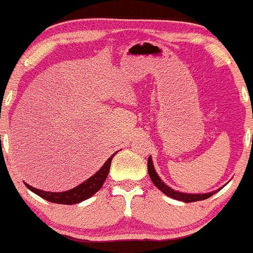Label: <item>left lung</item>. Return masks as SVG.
Here are the masks:
<instances>
[{
  "instance_id": "obj_1",
  "label": "left lung",
  "mask_w": 253,
  "mask_h": 253,
  "mask_svg": "<svg viewBox=\"0 0 253 253\" xmlns=\"http://www.w3.org/2000/svg\"><path fill=\"white\" fill-rule=\"evenodd\" d=\"M147 167H148V174H150L151 180H152L153 185L156 187L161 190L165 195L169 196L171 198H174V200H178V201L182 202H196V201H201V200H206V198L211 197L214 192H210V193H204V195H191V193H183V192H178V191L172 190L171 187H169L167 185H165L164 182L161 181V178L159 177V174L156 173L155 169H153V164L151 157H148L147 161Z\"/></svg>"
}]
</instances>
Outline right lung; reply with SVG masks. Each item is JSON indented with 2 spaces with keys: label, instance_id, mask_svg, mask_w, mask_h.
<instances>
[{
  "label": "right lung",
  "instance_id": "right-lung-1",
  "mask_svg": "<svg viewBox=\"0 0 253 253\" xmlns=\"http://www.w3.org/2000/svg\"><path fill=\"white\" fill-rule=\"evenodd\" d=\"M116 155V153H115ZM112 155L107 161L105 162L102 167L98 169V172L93 174L92 177H89L88 180L84 181V183H81L77 187L72 188L70 191H66V192H46V191L37 190V188L32 187V186L27 185V188H30L32 192H35L36 195H39L40 197L44 198L47 201L53 202V204H62V205H75L79 204V202L84 201L87 198L91 197L92 195L97 192L101 187H102L103 182L107 178V174L110 172L111 167V161H112L113 156Z\"/></svg>",
  "mask_w": 253,
  "mask_h": 253
}]
</instances>
